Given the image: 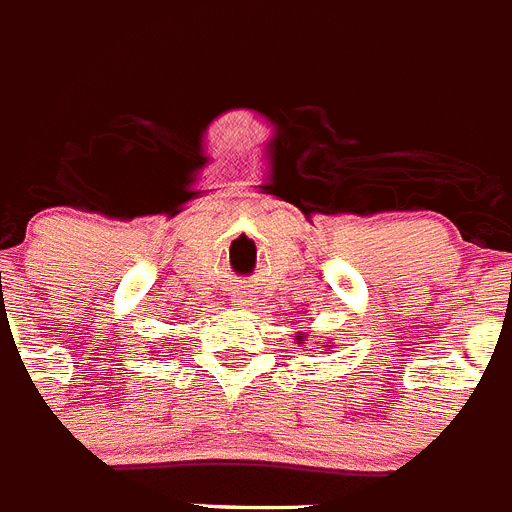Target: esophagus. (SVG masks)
Returning a JSON list of instances; mask_svg holds the SVG:
<instances>
[{"mask_svg": "<svg viewBox=\"0 0 512 512\" xmlns=\"http://www.w3.org/2000/svg\"><path fill=\"white\" fill-rule=\"evenodd\" d=\"M229 301H231V306H237V309H244V306H250V291H247V288H244V286L231 288Z\"/></svg>", "mask_w": 512, "mask_h": 512, "instance_id": "obj_1", "label": "esophagus"}]
</instances>
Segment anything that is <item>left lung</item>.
Returning <instances> with one entry per match:
<instances>
[{"instance_id": "left-lung-1", "label": "left lung", "mask_w": 512, "mask_h": 512, "mask_svg": "<svg viewBox=\"0 0 512 512\" xmlns=\"http://www.w3.org/2000/svg\"><path fill=\"white\" fill-rule=\"evenodd\" d=\"M299 340H301V337H299Z\"/></svg>"}]
</instances>
